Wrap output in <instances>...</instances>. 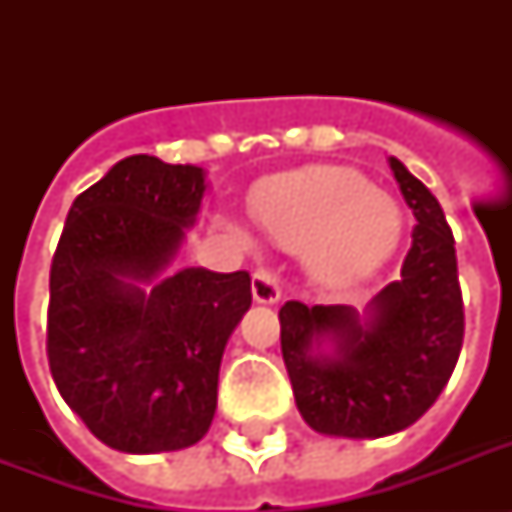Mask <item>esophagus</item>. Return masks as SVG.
I'll use <instances>...</instances> for the list:
<instances>
[{"instance_id":"1","label":"esophagus","mask_w":512,"mask_h":512,"mask_svg":"<svg viewBox=\"0 0 512 512\" xmlns=\"http://www.w3.org/2000/svg\"><path fill=\"white\" fill-rule=\"evenodd\" d=\"M252 295H255L257 303H265V305L276 303V300L281 297L279 276H276L273 271H268V268L255 271V276H252Z\"/></svg>"}]
</instances>
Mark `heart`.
Returning a JSON list of instances; mask_svg holds the SVG:
<instances>
[{
	"label": "heart",
	"instance_id": "1",
	"mask_svg": "<svg viewBox=\"0 0 512 512\" xmlns=\"http://www.w3.org/2000/svg\"><path fill=\"white\" fill-rule=\"evenodd\" d=\"M252 215L284 249L308 247V265L324 281L364 276L396 249L401 209L361 172L316 167L263 185Z\"/></svg>",
	"mask_w": 512,
	"mask_h": 512
}]
</instances>
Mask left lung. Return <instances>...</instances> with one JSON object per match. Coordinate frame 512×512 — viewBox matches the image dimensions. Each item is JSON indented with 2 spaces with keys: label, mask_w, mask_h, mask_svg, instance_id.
Instances as JSON below:
<instances>
[{
  "label": "left lung",
  "mask_w": 512,
  "mask_h": 512,
  "mask_svg": "<svg viewBox=\"0 0 512 512\" xmlns=\"http://www.w3.org/2000/svg\"><path fill=\"white\" fill-rule=\"evenodd\" d=\"M404 201L417 217L401 279L374 297L366 327L348 305L289 300L279 311L281 356L305 422L319 433L380 438L409 428L452 377L465 337L457 252L438 199L390 159ZM332 331L338 356H312V342Z\"/></svg>",
  "instance_id": "8db88e82"
}]
</instances>
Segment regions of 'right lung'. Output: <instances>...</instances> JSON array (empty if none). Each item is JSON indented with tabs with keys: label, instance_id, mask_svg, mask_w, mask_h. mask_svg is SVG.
Wrapping results in <instances>:
<instances>
[{
	"label": "right lung",
	"instance_id": "obj_1",
	"mask_svg": "<svg viewBox=\"0 0 512 512\" xmlns=\"http://www.w3.org/2000/svg\"><path fill=\"white\" fill-rule=\"evenodd\" d=\"M201 193V167L130 156L76 196L52 255V380L119 452H175L207 433L225 342L252 305L247 271L185 268L151 295L130 281L170 263Z\"/></svg>",
	"mask_w": 512,
	"mask_h": 512
}]
</instances>
